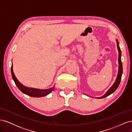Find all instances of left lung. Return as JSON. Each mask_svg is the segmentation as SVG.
<instances>
[{
  "label": "left lung",
  "mask_w": 132,
  "mask_h": 132,
  "mask_svg": "<svg viewBox=\"0 0 132 132\" xmlns=\"http://www.w3.org/2000/svg\"><path fill=\"white\" fill-rule=\"evenodd\" d=\"M117 41V48L118 50V53H119V55H118V63H119V67H118V75L117 77L116 78V80L113 84V85L111 86V88L108 90L106 93L102 96L101 97H98V98H104L108 96H109L111 94H112L115 91V90L117 89V87H118L119 84H120L121 80V78H122V75L123 73V66H122V63L121 61V51L120 48H119V43L117 39H116Z\"/></svg>",
  "instance_id": "obj_1"
}]
</instances>
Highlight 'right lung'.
Segmentation results:
<instances>
[{"label": "right lung", "instance_id": "obj_1", "mask_svg": "<svg viewBox=\"0 0 132 132\" xmlns=\"http://www.w3.org/2000/svg\"><path fill=\"white\" fill-rule=\"evenodd\" d=\"M11 72L12 78H13V79L14 80L16 85L17 86L19 89L20 90L22 93L29 96L34 97H41L45 96H46L50 94L54 88V86H53V87H51V88L47 90H39L37 89L27 87L21 84L18 81V80L16 79V78L13 71V64H12V65L11 67Z\"/></svg>", "mask_w": 132, "mask_h": 132}]
</instances>
